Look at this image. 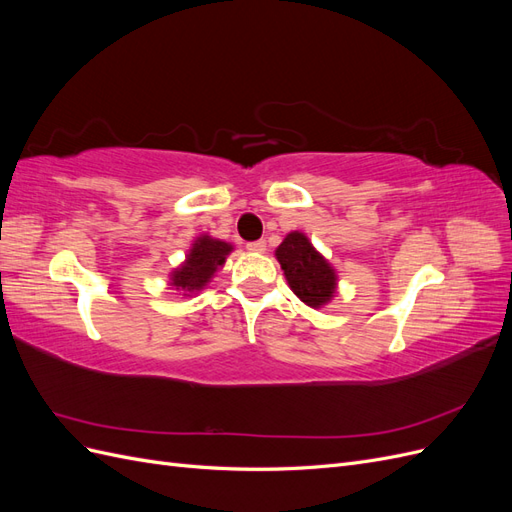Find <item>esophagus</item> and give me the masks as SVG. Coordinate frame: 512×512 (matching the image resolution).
Segmentation results:
<instances>
[{
  "label": "esophagus",
  "instance_id": "esophagus-1",
  "mask_svg": "<svg viewBox=\"0 0 512 512\" xmlns=\"http://www.w3.org/2000/svg\"><path fill=\"white\" fill-rule=\"evenodd\" d=\"M247 250H250V252H256V254L267 252V241H265V239H258V241L247 243Z\"/></svg>",
  "mask_w": 512,
  "mask_h": 512
}]
</instances>
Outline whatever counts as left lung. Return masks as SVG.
Listing matches in <instances>:
<instances>
[{
	"instance_id": "obj_1",
	"label": "left lung",
	"mask_w": 512,
	"mask_h": 512,
	"mask_svg": "<svg viewBox=\"0 0 512 512\" xmlns=\"http://www.w3.org/2000/svg\"><path fill=\"white\" fill-rule=\"evenodd\" d=\"M275 258L282 265L290 290L314 309H320L335 297L337 273L307 235L292 230L275 250Z\"/></svg>"
}]
</instances>
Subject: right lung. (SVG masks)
<instances>
[{
    "label": "right lung",
    "mask_w": 512,
    "mask_h": 512,
    "mask_svg": "<svg viewBox=\"0 0 512 512\" xmlns=\"http://www.w3.org/2000/svg\"><path fill=\"white\" fill-rule=\"evenodd\" d=\"M232 252V245L209 235H200L188 250V256L177 269L170 273V286L185 294H194L203 290L211 277L224 267L226 256Z\"/></svg>",
    "instance_id": "1"
}]
</instances>
